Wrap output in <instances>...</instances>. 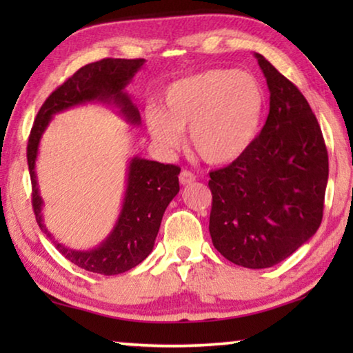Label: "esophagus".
Masks as SVG:
<instances>
[{"instance_id":"1","label":"esophagus","mask_w":353,"mask_h":353,"mask_svg":"<svg viewBox=\"0 0 353 353\" xmlns=\"http://www.w3.org/2000/svg\"><path fill=\"white\" fill-rule=\"evenodd\" d=\"M179 181H181L182 185H190L196 181V176L193 174V172L183 170L181 174H179Z\"/></svg>"}]
</instances>
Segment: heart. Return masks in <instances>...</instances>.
I'll return each mask as SVG.
<instances>
[{"instance_id":"heart-1","label":"heart","mask_w":353,"mask_h":353,"mask_svg":"<svg viewBox=\"0 0 353 353\" xmlns=\"http://www.w3.org/2000/svg\"><path fill=\"white\" fill-rule=\"evenodd\" d=\"M163 107L145 109L146 128L163 151H172L190 129V143L202 160L227 165L241 159L260 132L266 97L244 71L214 68L171 82Z\"/></svg>"}]
</instances>
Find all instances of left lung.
<instances>
[{
	"label": "left lung",
	"instance_id": "left-lung-1",
	"mask_svg": "<svg viewBox=\"0 0 353 353\" xmlns=\"http://www.w3.org/2000/svg\"><path fill=\"white\" fill-rule=\"evenodd\" d=\"M270 88V115L241 159L210 172V236L227 260L250 270L288 259L319 229L328 155L299 88L255 52Z\"/></svg>",
	"mask_w": 353,
	"mask_h": 353
}]
</instances>
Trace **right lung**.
<instances>
[{"instance_id":"add662e5","label":"right lung","mask_w":353,"mask_h":353,"mask_svg":"<svg viewBox=\"0 0 353 353\" xmlns=\"http://www.w3.org/2000/svg\"><path fill=\"white\" fill-rule=\"evenodd\" d=\"M145 62V59H103L77 70L40 107L28 141L32 207L39 227L65 259L82 270L103 276H117L132 270L152 252L166 207L181 190L177 177L181 168L141 159L140 155L130 159L126 170V190L115 225L98 246L77 250L59 243L46 229L35 162L40 140L52 117L71 107L83 104L112 105L130 126H140V112L126 92V87Z\"/></svg>"}]
</instances>
